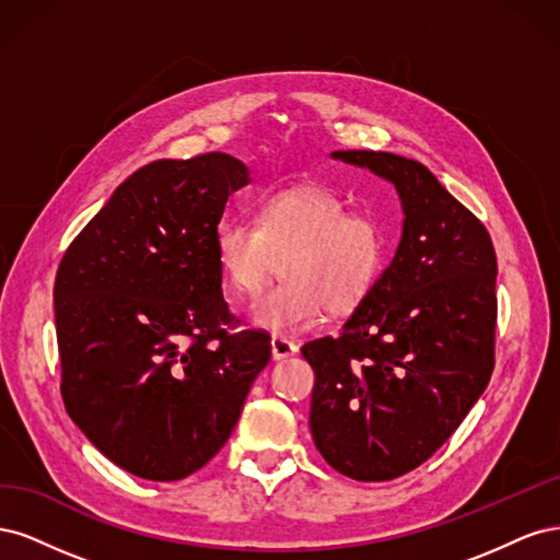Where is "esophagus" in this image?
<instances>
[{"instance_id":"1","label":"esophagus","mask_w":560,"mask_h":560,"mask_svg":"<svg viewBox=\"0 0 560 560\" xmlns=\"http://www.w3.org/2000/svg\"><path fill=\"white\" fill-rule=\"evenodd\" d=\"M296 350H299V346L294 341H290V338H284V336L270 338V352H273V360L292 358V354H296Z\"/></svg>"}]
</instances>
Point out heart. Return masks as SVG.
I'll return each instance as SVG.
<instances>
[{
  "instance_id": "heart-1",
  "label": "heart",
  "mask_w": 560,
  "mask_h": 560,
  "mask_svg": "<svg viewBox=\"0 0 560 560\" xmlns=\"http://www.w3.org/2000/svg\"><path fill=\"white\" fill-rule=\"evenodd\" d=\"M219 273L233 296L261 292L280 257L284 278L249 311L254 325L301 331L325 315L346 313L374 290L387 261V233L374 214L350 212L322 184H294L261 198L257 224L226 217L214 233Z\"/></svg>"
}]
</instances>
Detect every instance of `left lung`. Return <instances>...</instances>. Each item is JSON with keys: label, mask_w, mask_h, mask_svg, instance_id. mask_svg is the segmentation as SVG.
<instances>
[{"label": "left lung", "mask_w": 560, "mask_h": 560, "mask_svg": "<svg viewBox=\"0 0 560 560\" xmlns=\"http://www.w3.org/2000/svg\"><path fill=\"white\" fill-rule=\"evenodd\" d=\"M393 182L395 259L343 325L301 348L315 371L311 434L354 481H389L436 453L495 366L498 259L486 226L425 165L387 151H334Z\"/></svg>", "instance_id": "8db88e82"}]
</instances>
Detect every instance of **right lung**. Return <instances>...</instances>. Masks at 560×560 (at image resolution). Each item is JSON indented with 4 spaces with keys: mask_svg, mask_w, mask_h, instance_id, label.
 <instances>
[{
    "mask_svg": "<svg viewBox=\"0 0 560 560\" xmlns=\"http://www.w3.org/2000/svg\"><path fill=\"white\" fill-rule=\"evenodd\" d=\"M249 184L229 154L132 173L67 247L56 276L65 409L114 465L177 481L226 444L270 360L222 294L214 233Z\"/></svg>",
    "mask_w": 560,
    "mask_h": 560,
    "instance_id": "add662e5",
    "label": "right lung"
}]
</instances>
